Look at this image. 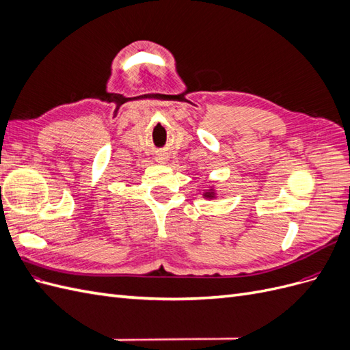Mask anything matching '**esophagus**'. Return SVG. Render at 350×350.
I'll use <instances>...</instances> for the list:
<instances>
[{"instance_id":"obj_1","label":"esophagus","mask_w":350,"mask_h":350,"mask_svg":"<svg viewBox=\"0 0 350 350\" xmlns=\"http://www.w3.org/2000/svg\"><path fill=\"white\" fill-rule=\"evenodd\" d=\"M159 162H161V163H165V162H166V159H163V157H162L161 161H159Z\"/></svg>"}]
</instances>
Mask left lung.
<instances>
[{
  "label": "left lung",
  "instance_id": "obj_1",
  "mask_svg": "<svg viewBox=\"0 0 350 350\" xmlns=\"http://www.w3.org/2000/svg\"><path fill=\"white\" fill-rule=\"evenodd\" d=\"M216 197H217V191H216L215 185H210L208 189H204V191H203V198L213 200V198H216Z\"/></svg>",
  "mask_w": 350,
  "mask_h": 350
}]
</instances>
